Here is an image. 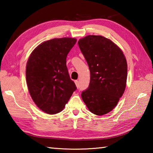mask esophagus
Here are the masks:
<instances>
[{"label": "esophagus", "instance_id": "1", "mask_svg": "<svg viewBox=\"0 0 153 153\" xmlns=\"http://www.w3.org/2000/svg\"><path fill=\"white\" fill-rule=\"evenodd\" d=\"M75 84H76L77 88H79V81L78 80H75Z\"/></svg>", "mask_w": 153, "mask_h": 153}]
</instances>
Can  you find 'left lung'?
Returning a JSON list of instances; mask_svg holds the SVG:
<instances>
[{
    "instance_id": "left-lung-1",
    "label": "left lung",
    "mask_w": 153,
    "mask_h": 153,
    "mask_svg": "<svg viewBox=\"0 0 153 153\" xmlns=\"http://www.w3.org/2000/svg\"><path fill=\"white\" fill-rule=\"evenodd\" d=\"M77 43L90 72L89 86L82 92V100L90 112L105 115L116 107L125 91L126 57L119 46L102 36H87Z\"/></svg>"
}]
</instances>
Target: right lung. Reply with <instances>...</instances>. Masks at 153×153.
<instances>
[{"mask_svg":"<svg viewBox=\"0 0 153 153\" xmlns=\"http://www.w3.org/2000/svg\"><path fill=\"white\" fill-rule=\"evenodd\" d=\"M76 41L72 38L45 41L28 59L25 71L28 90L35 104L46 113L63 111L77 89L66 65L67 56Z\"/></svg>","mask_w":153,"mask_h":153,"instance_id":"obj_1","label":"right lung"}]
</instances>
